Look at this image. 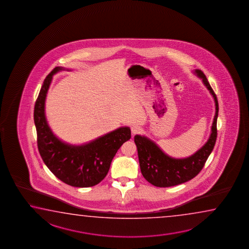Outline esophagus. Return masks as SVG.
Returning a JSON list of instances; mask_svg holds the SVG:
<instances>
[{"instance_id":"obj_1","label":"esophagus","mask_w":249,"mask_h":249,"mask_svg":"<svg viewBox=\"0 0 249 249\" xmlns=\"http://www.w3.org/2000/svg\"><path fill=\"white\" fill-rule=\"evenodd\" d=\"M141 132H142V128L139 126V125H133V126L131 127V133H132L133 135L139 134V133H141Z\"/></svg>"}]
</instances>
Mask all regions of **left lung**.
Masks as SVG:
<instances>
[{
    "instance_id": "1",
    "label": "left lung",
    "mask_w": 249,
    "mask_h": 249,
    "mask_svg": "<svg viewBox=\"0 0 249 249\" xmlns=\"http://www.w3.org/2000/svg\"><path fill=\"white\" fill-rule=\"evenodd\" d=\"M195 72L202 78L204 85L207 86L214 98L216 112L212 126L211 136L206 144L194 155L186 159L176 160L164 154L156 143L150 139L136 135L134 142L138 149L141 173L143 178L153 186L170 187L189 181L202 170L214 147L217 139V118L219 113L218 99L202 71L196 70Z\"/></svg>"
}]
</instances>
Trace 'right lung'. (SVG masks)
<instances>
[{
	"label": "right lung",
	"instance_id": "1",
	"mask_svg": "<svg viewBox=\"0 0 249 249\" xmlns=\"http://www.w3.org/2000/svg\"><path fill=\"white\" fill-rule=\"evenodd\" d=\"M62 70L55 67L46 76L35 104L38 151L47 167L61 181L75 187L96 186L106 178L118 149L131 139V130L121 127L80 146L69 145L53 135L45 118L44 103L52 76Z\"/></svg>",
	"mask_w": 249,
	"mask_h": 249
}]
</instances>
